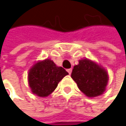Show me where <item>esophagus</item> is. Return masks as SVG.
<instances>
[{"mask_svg":"<svg viewBox=\"0 0 126 126\" xmlns=\"http://www.w3.org/2000/svg\"><path fill=\"white\" fill-rule=\"evenodd\" d=\"M72 71V69H67V72H68V73H69V75H71Z\"/></svg>","mask_w":126,"mask_h":126,"instance_id":"obj_1","label":"esophagus"}]
</instances>
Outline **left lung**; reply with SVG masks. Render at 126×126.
Listing matches in <instances>:
<instances>
[{
  "label": "left lung",
  "mask_w": 126,
  "mask_h": 126,
  "mask_svg": "<svg viewBox=\"0 0 126 126\" xmlns=\"http://www.w3.org/2000/svg\"><path fill=\"white\" fill-rule=\"evenodd\" d=\"M71 77L79 90L88 97L102 95L108 81L107 72L94 62L84 59L74 66Z\"/></svg>",
  "instance_id": "8db88e82"
}]
</instances>
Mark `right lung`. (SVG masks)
Returning <instances> with one entry per match:
<instances>
[{"label":"right lung","mask_w":126,"mask_h":126,"mask_svg":"<svg viewBox=\"0 0 126 126\" xmlns=\"http://www.w3.org/2000/svg\"><path fill=\"white\" fill-rule=\"evenodd\" d=\"M69 73L63 68L57 66L54 63L46 59L38 62L28 73V81L31 91L40 97L50 95L57 87L63 78Z\"/></svg>","instance_id":"right-lung-1"}]
</instances>
